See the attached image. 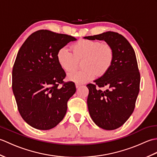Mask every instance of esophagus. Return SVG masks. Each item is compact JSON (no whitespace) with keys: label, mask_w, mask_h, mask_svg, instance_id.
<instances>
[{"label":"esophagus","mask_w":157,"mask_h":157,"mask_svg":"<svg viewBox=\"0 0 157 157\" xmlns=\"http://www.w3.org/2000/svg\"><path fill=\"white\" fill-rule=\"evenodd\" d=\"M75 87H76V88H77V89H78L79 88H80V85H79V84H75Z\"/></svg>","instance_id":"34e87169"}]
</instances>
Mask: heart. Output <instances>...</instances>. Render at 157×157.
<instances>
[{"label": "heart", "instance_id": "heart-1", "mask_svg": "<svg viewBox=\"0 0 157 157\" xmlns=\"http://www.w3.org/2000/svg\"><path fill=\"white\" fill-rule=\"evenodd\" d=\"M73 53L66 47L60 48L56 59L60 67L65 72H71L82 61V71L68 75V79L76 84H84L91 81L96 75L102 76L111 68L114 59V52L107 44L92 40L80 39L72 46Z\"/></svg>", "mask_w": 157, "mask_h": 157}]
</instances>
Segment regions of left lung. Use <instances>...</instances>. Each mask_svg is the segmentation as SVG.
I'll return each mask as SVG.
<instances>
[{"instance_id": "left-lung-1", "label": "left lung", "mask_w": 157, "mask_h": 157, "mask_svg": "<svg viewBox=\"0 0 157 157\" xmlns=\"http://www.w3.org/2000/svg\"><path fill=\"white\" fill-rule=\"evenodd\" d=\"M88 40H103L112 47L114 59L108 72L89 84L87 99L88 111L99 128L113 130L129 119L135 108L140 75L134 48L125 38L117 32L86 36ZM96 87H106L105 91Z\"/></svg>"}]
</instances>
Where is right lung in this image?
Segmentation results:
<instances>
[{
  "label": "right lung",
  "mask_w": 157,
  "mask_h": 157,
  "mask_svg": "<svg viewBox=\"0 0 157 157\" xmlns=\"http://www.w3.org/2000/svg\"><path fill=\"white\" fill-rule=\"evenodd\" d=\"M75 40L71 36L41 29L29 36L19 49L13 68V92L21 117L34 128L51 129L64 118L76 88L73 82H63L66 74L56 53Z\"/></svg>",
  "instance_id": "obj_1"
}]
</instances>
